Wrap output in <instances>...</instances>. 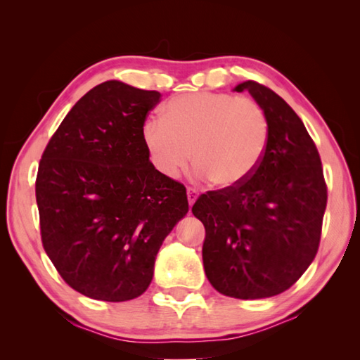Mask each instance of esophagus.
<instances>
[{"instance_id": "obj_1", "label": "esophagus", "mask_w": 360, "mask_h": 360, "mask_svg": "<svg viewBox=\"0 0 360 360\" xmlns=\"http://www.w3.org/2000/svg\"><path fill=\"white\" fill-rule=\"evenodd\" d=\"M196 198H198V192H196V190H193V188H187V200H188L190 209H192V205L195 204Z\"/></svg>"}]
</instances>
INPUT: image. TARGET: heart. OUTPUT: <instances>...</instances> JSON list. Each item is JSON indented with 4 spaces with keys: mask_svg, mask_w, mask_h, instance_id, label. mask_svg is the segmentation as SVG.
Here are the masks:
<instances>
[{
    "mask_svg": "<svg viewBox=\"0 0 360 360\" xmlns=\"http://www.w3.org/2000/svg\"><path fill=\"white\" fill-rule=\"evenodd\" d=\"M269 139L263 106L223 93L176 96L165 103L160 119L151 117L142 127L143 147L159 174L179 178L193 156L196 178L219 187L246 181L263 160Z\"/></svg>",
    "mask_w": 360,
    "mask_h": 360,
    "instance_id": "1",
    "label": "heart"
}]
</instances>
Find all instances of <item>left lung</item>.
Instances as JSON below:
<instances>
[{
	"mask_svg": "<svg viewBox=\"0 0 360 360\" xmlns=\"http://www.w3.org/2000/svg\"><path fill=\"white\" fill-rule=\"evenodd\" d=\"M233 91H249L263 106L269 145L246 181L201 195L192 212L205 227L202 263L210 285L254 300L285 292L308 269L328 193L317 147L295 111L254 80Z\"/></svg>",
	"mask_w": 360,
	"mask_h": 360,
	"instance_id": "obj_1",
	"label": "left lung"
}]
</instances>
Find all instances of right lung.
Returning <instances> with one entry per match:
<instances>
[{"instance_id": "right-lung-1", "label": "right lung", "mask_w": 360, "mask_h": 360, "mask_svg": "<svg viewBox=\"0 0 360 360\" xmlns=\"http://www.w3.org/2000/svg\"><path fill=\"white\" fill-rule=\"evenodd\" d=\"M159 98L101 83L66 114L38 165L43 248L68 285L94 300L142 295L162 241L188 212L186 187L158 173L142 142Z\"/></svg>"}]
</instances>
